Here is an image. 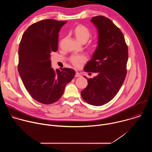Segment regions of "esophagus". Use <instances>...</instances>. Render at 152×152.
<instances>
[{"label":"esophagus","mask_w":152,"mask_h":152,"mask_svg":"<svg viewBox=\"0 0 152 152\" xmlns=\"http://www.w3.org/2000/svg\"><path fill=\"white\" fill-rule=\"evenodd\" d=\"M80 76H81V75L78 72L76 73V75H75V77H80Z\"/></svg>","instance_id":"1"}]
</instances>
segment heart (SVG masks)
<instances>
[{
    "label": "heart",
    "instance_id": "1",
    "mask_svg": "<svg viewBox=\"0 0 152 152\" xmlns=\"http://www.w3.org/2000/svg\"><path fill=\"white\" fill-rule=\"evenodd\" d=\"M73 34L76 39L81 43H85L91 36L90 30L82 25L76 26L73 30ZM86 60V57L82 55H74L70 58L71 62L76 67H79Z\"/></svg>",
    "mask_w": 152,
    "mask_h": 152
}]
</instances>
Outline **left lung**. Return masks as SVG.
Returning a JSON list of instances; mask_svg holds the SVG:
<instances>
[{
    "mask_svg": "<svg viewBox=\"0 0 152 152\" xmlns=\"http://www.w3.org/2000/svg\"><path fill=\"white\" fill-rule=\"evenodd\" d=\"M91 21L97 29V46L83 70L97 75L89 79L84 76L88 84L80 94L88 104L102 106L116 96L124 82L128 49L123 33L110 19L96 16Z\"/></svg>",
    "mask_w": 152,
    "mask_h": 152,
    "instance_id": "left-lung-1",
    "label": "left lung"
}]
</instances>
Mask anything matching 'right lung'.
Returning a JSON list of instances; mask_svg holds the SVG:
<instances>
[{"instance_id":"obj_1","label":"right lung","mask_w":152,"mask_h":152,"mask_svg":"<svg viewBox=\"0 0 152 152\" xmlns=\"http://www.w3.org/2000/svg\"><path fill=\"white\" fill-rule=\"evenodd\" d=\"M67 21L47 19L31 25L23 34L18 48V70L26 90L37 102L52 104L62 96L76 72L55 70L50 56L58 50L59 32Z\"/></svg>"}]
</instances>
